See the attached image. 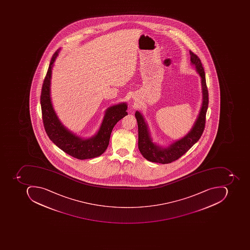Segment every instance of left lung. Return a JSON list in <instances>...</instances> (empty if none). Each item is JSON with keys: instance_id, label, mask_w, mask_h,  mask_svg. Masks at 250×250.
<instances>
[{"instance_id": "8db88e82", "label": "left lung", "mask_w": 250, "mask_h": 250, "mask_svg": "<svg viewBox=\"0 0 250 250\" xmlns=\"http://www.w3.org/2000/svg\"><path fill=\"white\" fill-rule=\"evenodd\" d=\"M191 64L194 65L201 78L202 86L203 102L201 111L198 119L194 123L191 131L184 137L179 141H175L166 148L159 146L152 142L148 125L145 122L144 116L140 112L135 113L138 125V148L143 156L149 162L156 163L169 164L177 160L187 151L189 150L193 145L199 141L204 132L206 123V114L208 111L209 104V95L208 87L206 83L205 73L201 60L197 55L189 51Z\"/></svg>"}]
</instances>
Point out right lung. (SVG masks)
Returning a JSON list of instances; mask_svg holds the SVG:
<instances>
[{
  "instance_id": "add662e5",
  "label": "right lung",
  "mask_w": 250,
  "mask_h": 250,
  "mask_svg": "<svg viewBox=\"0 0 250 250\" xmlns=\"http://www.w3.org/2000/svg\"><path fill=\"white\" fill-rule=\"evenodd\" d=\"M60 49L55 52L46 77L43 80L41 95L42 119L48 137L59 148L74 158L83 160L103 154L109 145V138L115 125L127 115V104H118L108 108L98 133L92 137L83 139L70 132L61 123L55 112L50 98L51 77L53 63Z\"/></svg>"
}]
</instances>
